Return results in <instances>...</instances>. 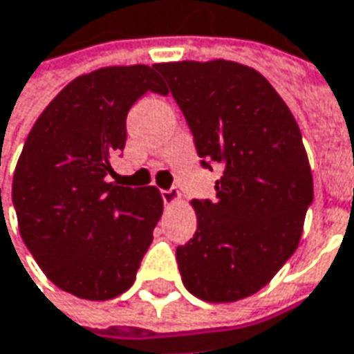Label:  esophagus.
<instances>
[{"label": "esophagus", "instance_id": "esophagus-1", "mask_svg": "<svg viewBox=\"0 0 354 354\" xmlns=\"http://www.w3.org/2000/svg\"><path fill=\"white\" fill-rule=\"evenodd\" d=\"M161 199H163V203L165 205H173L181 199V193H179V189H177V187L163 189V191H161Z\"/></svg>", "mask_w": 354, "mask_h": 354}]
</instances>
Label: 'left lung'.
<instances>
[{"mask_svg": "<svg viewBox=\"0 0 354 354\" xmlns=\"http://www.w3.org/2000/svg\"><path fill=\"white\" fill-rule=\"evenodd\" d=\"M185 115L201 167H221L215 199H195L197 231L177 247L191 295L233 303L263 289L295 253L313 175L301 129L259 71L235 62L157 63Z\"/></svg>", "mask_w": 354, "mask_h": 354, "instance_id": "obj_1", "label": "left lung"}]
</instances>
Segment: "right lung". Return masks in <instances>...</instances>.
Segmentation results:
<instances>
[{
  "mask_svg": "<svg viewBox=\"0 0 354 354\" xmlns=\"http://www.w3.org/2000/svg\"><path fill=\"white\" fill-rule=\"evenodd\" d=\"M147 91L167 93L147 65L73 80L35 121L15 167L21 239L47 279L80 299L107 301L131 287L163 213L155 187L107 179L127 113Z\"/></svg>",
  "mask_w": 354,
  "mask_h": 354,
  "instance_id": "right-lung-1",
  "label": "right lung"
}]
</instances>
